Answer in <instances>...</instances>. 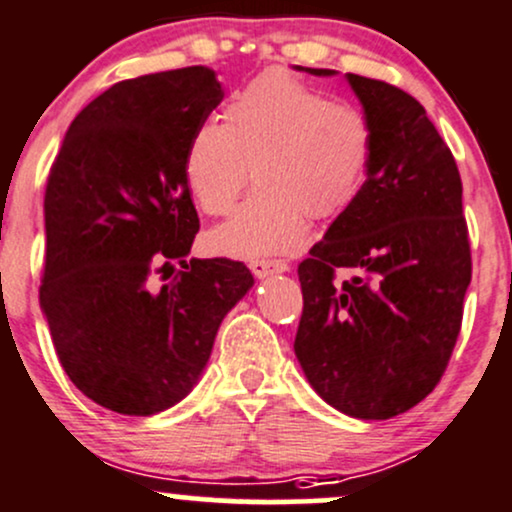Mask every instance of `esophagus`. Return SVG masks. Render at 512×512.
<instances>
[{"label":"esophagus","instance_id":"34e87169","mask_svg":"<svg viewBox=\"0 0 512 512\" xmlns=\"http://www.w3.org/2000/svg\"><path fill=\"white\" fill-rule=\"evenodd\" d=\"M250 269H252V274H255L257 279H267V277H272V274L286 272V269H289V262H284V260H252Z\"/></svg>","mask_w":512,"mask_h":512}]
</instances>
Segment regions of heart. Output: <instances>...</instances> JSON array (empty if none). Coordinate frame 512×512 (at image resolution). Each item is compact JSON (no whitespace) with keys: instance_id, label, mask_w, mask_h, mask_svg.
I'll list each match as a JSON object with an SVG mask.
<instances>
[{"instance_id":"b5f03b06","label":"heart","mask_w":512,"mask_h":512,"mask_svg":"<svg viewBox=\"0 0 512 512\" xmlns=\"http://www.w3.org/2000/svg\"><path fill=\"white\" fill-rule=\"evenodd\" d=\"M372 160V128L350 106L286 75L267 72L240 89L223 123L194 131L184 179L199 209L223 216L245 184L257 189L209 233L213 252L255 260L296 250L306 216H338L355 201Z\"/></svg>"}]
</instances>
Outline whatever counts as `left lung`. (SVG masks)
Instances as JSON below:
<instances>
[{"label": "left lung", "instance_id": "obj_1", "mask_svg": "<svg viewBox=\"0 0 512 512\" xmlns=\"http://www.w3.org/2000/svg\"><path fill=\"white\" fill-rule=\"evenodd\" d=\"M345 77L372 128V160L355 201L299 265L294 352L325 403L386 420L445 374L471 282L469 230L457 162L420 101L381 80ZM338 271L351 277L338 283Z\"/></svg>", "mask_w": 512, "mask_h": 512}]
</instances>
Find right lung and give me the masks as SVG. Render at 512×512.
Here are the masks:
<instances>
[{
	"instance_id": "1",
	"label": "right lung",
	"mask_w": 512,
	"mask_h": 512,
	"mask_svg": "<svg viewBox=\"0 0 512 512\" xmlns=\"http://www.w3.org/2000/svg\"><path fill=\"white\" fill-rule=\"evenodd\" d=\"M221 99L201 65L119 82L75 116L50 167L41 308L65 374L109 411L182 401L255 284L243 262L187 260L199 216L184 155Z\"/></svg>"
}]
</instances>
